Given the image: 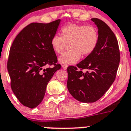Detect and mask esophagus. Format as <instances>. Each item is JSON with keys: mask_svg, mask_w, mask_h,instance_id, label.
Wrapping results in <instances>:
<instances>
[{"mask_svg": "<svg viewBox=\"0 0 131 131\" xmlns=\"http://www.w3.org/2000/svg\"><path fill=\"white\" fill-rule=\"evenodd\" d=\"M67 68H68V65H67V64H63L62 65V68L63 70H66L67 69Z\"/></svg>", "mask_w": 131, "mask_h": 131, "instance_id": "obj_1", "label": "esophagus"}]
</instances>
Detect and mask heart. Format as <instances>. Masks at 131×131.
Masks as SVG:
<instances>
[{
    "mask_svg": "<svg viewBox=\"0 0 131 131\" xmlns=\"http://www.w3.org/2000/svg\"><path fill=\"white\" fill-rule=\"evenodd\" d=\"M61 36L55 35L51 38V45L56 53L61 54L70 43L71 50L60 56L61 64H73L83 57L91 54L97 47L99 40L97 30L93 26L70 24L62 27Z\"/></svg>",
    "mask_w": 131,
    "mask_h": 131,
    "instance_id": "heart-1",
    "label": "heart"
}]
</instances>
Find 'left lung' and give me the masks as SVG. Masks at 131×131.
I'll use <instances>...</instances> for the list:
<instances>
[{
	"instance_id": "8db88e82",
	"label": "left lung",
	"mask_w": 131,
	"mask_h": 131,
	"mask_svg": "<svg viewBox=\"0 0 131 131\" xmlns=\"http://www.w3.org/2000/svg\"><path fill=\"white\" fill-rule=\"evenodd\" d=\"M91 20L98 30L97 47L77 67L67 68L68 91L82 103H94L105 94L114 81L120 62L118 42L114 33L103 21ZM82 69L87 71L83 72Z\"/></svg>"
}]
</instances>
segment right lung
I'll list each match as a JSON object with an SVG mask.
<instances>
[{
	"label": "right lung",
	"instance_id": "add662e5",
	"mask_svg": "<svg viewBox=\"0 0 131 131\" xmlns=\"http://www.w3.org/2000/svg\"><path fill=\"white\" fill-rule=\"evenodd\" d=\"M61 20L49 24L31 23L17 35L10 49L7 70L14 94L33 109L42 101L48 82L61 68L51 45ZM54 64L53 68L47 66Z\"/></svg>",
	"mask_w": 131,
	"mask_h": 131
}]
</instances>
